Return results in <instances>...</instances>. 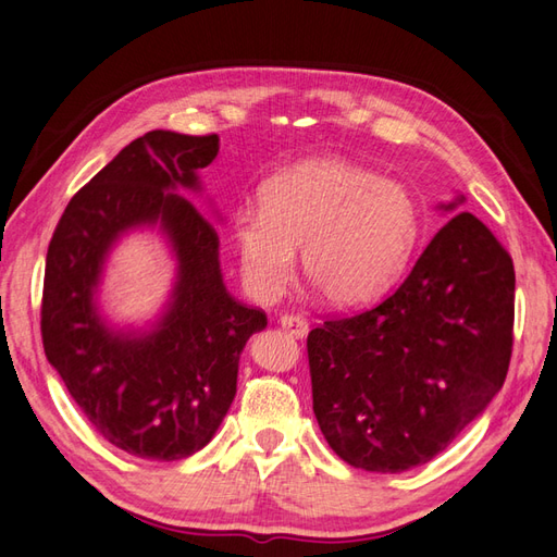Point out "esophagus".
I'll use <instances>...</instances> for the list:
<instances>
[{
    "label": "esophagus",
    "instance_id": "obj_1",
    "mask_svg": "<svg viewBox=\"0 0 557 557\" xmlns=\"http://www.w3.org/2000/svg\"><path fill=\"white\" fill-rule=\"evenodd\" d=\"M280 325L287 330L289 334H294V337L304 339L308 334V320L304 315H296V313H284L280 315Z\"/></svg>",
    "mask_w": 557,
    "mask_h": 557
}]
</instances>
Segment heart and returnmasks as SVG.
Returning <instances> with one entry per match:
<instances>
[{
    "mask_svg": "<svg viewBox=\"0 0 557 557\" xmlns=\"http://www.w3.org/2000/svg\"><path fill=\"white\" fill-rule=\"evenodd\" d=\"M420 225L406 185L346 161L308 159L268 180L261 211H237L230 239L253 299L273 301L284 292L301 249L304 275L325 304L358 308L404 273Z\"/></svg>",
    "mask_w": 557,
    "mask_h": 557,
    "instance_id": "obj_1",
    "label": "heart"
}]
</instances>
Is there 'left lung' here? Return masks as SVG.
Segmentation results:
<instances>
[{"label":"left lung","instance_id":"1","mask_svg":"<svg viewBox=\"0 0 557 557\" xmlns=\"http://www.w3.org/2000/svg\"><path fill=\"white\" fill-rule=\"evenodd\" d=\"M512 322V258L482 220L458 213L394 294L310 330L313 412L330 448L368 472L442 454L506 382Z\"/></svg>","mask_w":557,"mask_h":557}]
</instances>
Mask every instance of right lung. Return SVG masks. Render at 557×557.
I'll return each mask as SVG.
<instances>
[{
    "instance_id": "1",
    "label": "right lung",
    "mask_w": 557,
    "mask_h": 557,
    "mask_svg": "<svg viewBox=\"0 0 557 557\" xmlns=\"http://www.w3.org/2000/svg\"><path fill=\"white\" fill-rule=\"evenodd\" d=\"M218 135L151 131L131 141L63 211L49 242L42 344L89 424L115 448L183 460L211 442L237 394L239 356L268 325L223 284L213 223L177 189L199 191ZM159 226L178 275L151 331L123 333L100 318L96 289L112 244Z\"/></svg>"
}]
</instances>
